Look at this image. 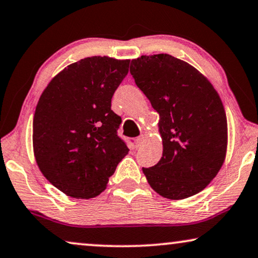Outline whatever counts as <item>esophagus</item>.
I'll use <instances>...</instances> for the list:
<instances>
[{
    "instance_id": "esophagus-1",
    "label": "esophagus",
    "mask_w": 258,
    "mask_h": 258,
    "mask_svg": "<svg viewBox=\"0 0 258 258\" xmlns=\"http://www.w3.org/2000/svg\"><path fill=\"white\" fill-rule=\"evenodd\" d=\"M143 143V136H140L136 139V148H140Z\"/></svg>"
}]
</instances>
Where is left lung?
I'll use <instances>...</instances> for the list:
<instances>
[{
	"mask_svg": "<svg viewBox=\"0 0 258 258\" xmlns=\"http://www.w3.org/2000/svg\"><path fill=\"white\" fill-rule=\"evenodd\" d=\"M136 86L160 114L163 154L142 168L151 188L165 199L183 200L202 191L223 164L227 116L211 83L192 66L168 54L133 59Z\"/></svg>",
	"mask_w": 258,
	"mask_h": 258,
	"instance_id": "obj_1",
	"label": "left lung"
}]
</instances>
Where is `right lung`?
Listing matches in <instances>:
<instances>
[{
	"instance_id": "add662e5",
	"label": "right lung",
	"mask_w": 258,
	"mask_h": 258,
	"mask_svg": "<svg viewBox=\"0 0 258 258\" xmlns=\"http://www.w3.org/2000/svg\"><path fill=\"white\" fill-rule=\"evenodd\" d=\"M129 59L93 56L57 74L42 93L33 122V146L44 177L74 199H93L128 154L117 135L122 119L111 98Z\"/></svg>"
}]
</instances>
